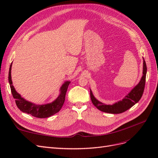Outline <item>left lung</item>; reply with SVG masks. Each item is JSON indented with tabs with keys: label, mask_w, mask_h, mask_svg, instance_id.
Instances as JSON below:
<instances>
[{
	"label": "left lung",
	"mask_w": 158,
	"mask_h": 158,
	"mask_svg": "<svg viewBox=\"0 0 158 158\" xmlns=\"http://www.w3.org/2000/svg\"><path fill=\"white\" fill-rule=\"evenodd\" d=\"M147 72V67L146 62L144 59L143 61V76L138 84L134 88L131 92L129 93L122 101L118 102L113 105H106L100 102L95 99L94 95L90 90V98L94 106L96 107L99 110L103 112L113 114H118L126 111L127 110L132 107L134 105L139 102L141 99L142 94L144 93L145 84H146V76Z\"/></svg>",
	"instance_id": "1"
}]
</instances>
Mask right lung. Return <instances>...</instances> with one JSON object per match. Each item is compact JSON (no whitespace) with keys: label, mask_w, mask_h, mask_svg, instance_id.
<instances>
[{"label":"right lung","mask_w":158,"mask_h":158,"mask_svg":"<svg viewBox=\"0 0 158 158\" xmlns=\"http://www.w3.org/2000/svg\"><path fill=\"white\" fill-rule=\"evenodd\" d=\"M12 63L10 66V69H9L8 81L9 83H10L12 96L15 99L16 104L18 108L22 112L30 114L31 115L37 118L49 117L53 115L54 114L58 113L64 103L66 91H67L69 84L70 82H69V81H66L62 85V87L60 88V94L59 96L53 102L45 105H35L26 101V100L20 96V94L16 92L12 85L11 78Z\"/></svg>","instance_id":"1"}]
</instances>
